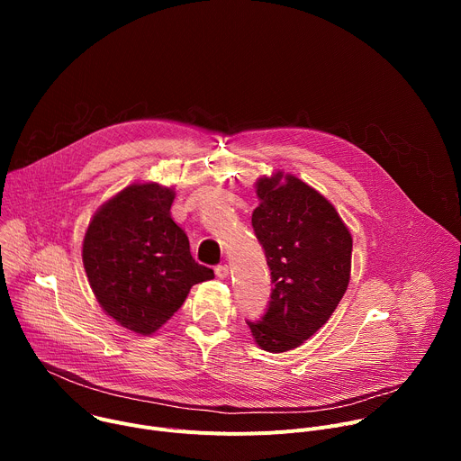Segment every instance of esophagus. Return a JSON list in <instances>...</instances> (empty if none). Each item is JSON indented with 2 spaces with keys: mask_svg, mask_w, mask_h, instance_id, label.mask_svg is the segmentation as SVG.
Here are the masks:
<instances>
[{
  "mask_svg": "<svg viewBox=\"0 0 461 461\" xmlns=\"http://www.w3.org/2000/svg\"><path fill=\"white\" fill-rule=\"evenodd\" d=\"M228 274H230V267H228V265H219V267H215V276H217L219 279H226Z\"/></svg>",
  "mask_w": 461,
  "mask_h": 461,
  "instance_id": "obj_1",
  "label": "esophagus"
}]
</instances>
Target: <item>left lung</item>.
Masks as SVG:
<instances>
[{"mask_svg":"<svg viewBox=\"0 0 461 461\" xmlns=\"http://www.w3.org/2000/svg\"><path fill=\"white\" fill-rule=\"evenodd\" d=\"M255 187L251 226L274 290L267 313L248 326L262 350L279 354L301 347L338 308L350 281L352 235L336 208L294 175L260 176Z\"/></svg>","mask_w":461,"mask_h":461,"instance_id":"obj_1","label":"left lung"}]
</instances>
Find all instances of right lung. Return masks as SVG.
Segmentation results:
<instances>
[{"instance_id":"right-lung-1","label":"right lung","mask_w":461,"mask_h":461,"mask_svg":"<svg viewBox=\"0 0 461 461\" xmlns=\"http://www.w3.org/2000/svg\"><path fill=\"white\" fill-rule=\"evenodd\" d=\"M175 191L131 184L91 219L82 258L104 312L127 330L151 336L182 306L193 285L215 277L194 262L171 219Z\"/></svg>"}]
</instances>
